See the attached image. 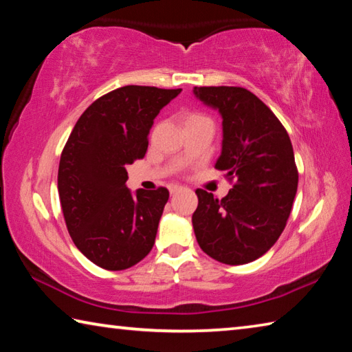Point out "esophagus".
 <instances>
[{
    "label": "esophagus",
    "instance_id": "1",
    "mask_svg": "<svg viewBox=\"0 0 352 352\" xmlns=\"http://www.w3.org/2000/svg\"><path fill=\"white\" fill-rule=\"evenodd\" d=\"M180 189H182L180 184H175V183L169 184V192H170V194H177Z\"/></svg>",
    "mask_w": 352,
    "mask_h": 352
}]
</instances>
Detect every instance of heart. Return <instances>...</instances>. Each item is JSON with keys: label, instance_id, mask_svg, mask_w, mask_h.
Masks as SVG:
<instances>
[{"label": "heart", "instance_id": "obj_1", "mask_svg": "<svg viewBox=\"0 0 352 352\" xmlns=\"http://www.w3.org/2000/svg\"><path fill=\"white\" fill-rule=\"evenodd\" d=\"M192 118H200V115H190L188 119H192Z\"/></svg>", "mask_w": 352, "mask_h": 352}]
</instances>
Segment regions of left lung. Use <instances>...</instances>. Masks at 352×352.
Segmentation results:
<instances>
[{"mask_svg": "<svg viewBox=\"0 0 352 352\" xmlns=\"http://www.w3.org/2000/svg\"><path fill=\"white\" fill-rule=\"evenodd\" d=\"M194 96L222 116L216 169L233 189L222 200L197 189L192 226L204 252L222 264L256 261L285 228L298 188L294 147L273 111L241 87H194Z\"/></svg>", "mask_w": 352, "mask_h": 352, "instance_id": "left-lung-1", "label": "left lung"}]
</instances>
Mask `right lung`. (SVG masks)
Here are the masks:
<instances>
[{"instance_id":"1","label":"right lung","mask_w":352,"mask_h":352,"mask_svg":"<svg viewBox=\"0 0 352 352\" xmlns=\"http://www.w3.org/2000/svg\"><path fill=\"white\" fill-rule=\"evenodd\" d=\"M182 93L127 85L88 107L58 164V197L68 233L93 264L126 270L151 252L169 190L127 188V164L142 158L160 110Z\"/></svg>"}]
</instances>
